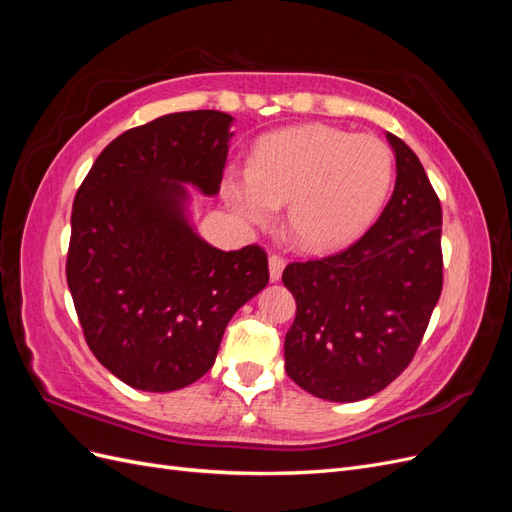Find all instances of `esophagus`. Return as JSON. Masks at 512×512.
<instances>
[{"mask_svg":"<svg viewBox=\"0 0 512 512\" xmlns=\"http://www.w3.org/2000/svg\"><path fill=\"white\" fill-rule=\"evenodd\" d=\"M284 267H286V260L282 256H277V254L269 256V277H271V282L280 280Z\"/></svg>","mask_w":512,"mask_h":512,"instance_id":"esophagus-1","label":"esophagus"}]
</instances>
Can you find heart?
<instances>
[{
	"label": "heart",
	"instance_id": "obj_1",
	"mask_svg": "<svg viewBox=\"0 0 512 512\" xmlns=\"http://www.w3.org/2000/svg\"><path fill=\"white\" fill-rule=\"evenodd\" d=\"M393 179L395 158L380 138L307 123L258 141L252 166L228 170L224 196L239 218L256 226L271 224L288 203L294 241L331 252L378 218Z\"/></svg>",
	"mask_w": 512,
	"mask_h": 512
}]
</instances>
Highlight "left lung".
I'll return each mask as SVG.
<instances>
[{
	"mask_svg": "<svg viewBox=\"0 0 512 512\" xmlns=\"http://www.w3.org/2000/svg\"><path fill=\"white\" fill-rule=\"evenodd\" d=\"M397 179L376 224L344 252L290 262L282 282L297 301L286 333V374L329 401L386 389L421 344L442 292V207L416 153L386 134Z\"/></svg>",
	"mask_w": 512,
	"mask_h": 512,
	"instance_id": "obj_1",
	"label": "left lung"
}]
</instances>
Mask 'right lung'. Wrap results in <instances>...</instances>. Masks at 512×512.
I'll use <instances>...</instances> for the list:
<instances>
[{"label": "right lung", "instance_id": "obj_1", "mask_svg": "<svg viewBox=\"0 0 512 512\" xmlns=\"http://www.w3.org/2000/svg\"><path fill=\"white\" fill-rule=\"evenodd\" d=\"M232 117L170 113L106 145L72 205L66 277L89 350L138 391L205 376L237 309L267 286L258 245L222 252L188 220L190 183L220 192Z\"/></svg>", "mask_w": 512, "mask_h": 512}]
</instances>
